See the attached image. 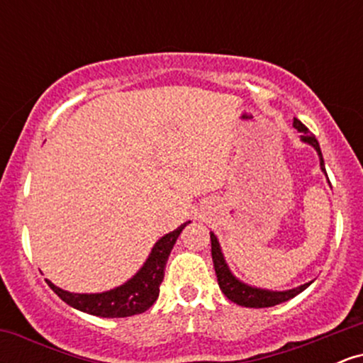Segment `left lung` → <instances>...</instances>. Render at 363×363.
Instances as JSON below:
<instances>
[{"label":"left lung","instance_id":"obj_1","mask_svg":"<svg viewBox=\"0 0 363 363\" xmlns=\"http://www.w3.org/2000/svg\"><path fill=\"white\" fill-rule=\"evenodd\" d=\"M294 128L297 129L298 133H302L301 140L303 141V143L311 145V147L318 152L320 170H323L324 176L328 177L326 167H324L323 153H320V147H319L318 140H315V136L312 135V133H309V129L303 126V124L297 118H294ZM210 239H211V257H213V266H215L216 280H218L220 290L223 291L225 297H227L228 301L237 303V306L254 307V309L278 306V303L294 298L295 295L301 294V291L306 290L307 286L312 283V281L303 283V285L295 286V289H290V290H268V289H259V286L247 285V283L239 280V278H237L235 274L230 272L227 261H225V256L222 252V247H220L218 239H216V235L213 234V232H210Z\"/></svg>","mask_w":363,"mask_h":363}]
</instances>
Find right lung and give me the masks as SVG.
<instances>
[{"label":"right lung","instance_id":"right-lung-1","mask_svg":"<svg viewBox=\"0 0 363 363\" xmlns=\"http://www.w3.org/2000/svg\"><path fill=\"white\" fill-rule=\"evenodd\" d=\"M187 223L191 222L182 223L176 230L160 237L150 251L143 266L128 281L116 289L101 291V294H73V291L56 286L51 280L45 281L61 301L86 314L99 315V318H129V315L141 314L148 311L158 298L169 254Z\"/></svg>","mask_w":363,"mask_h":363}]
</instances>
